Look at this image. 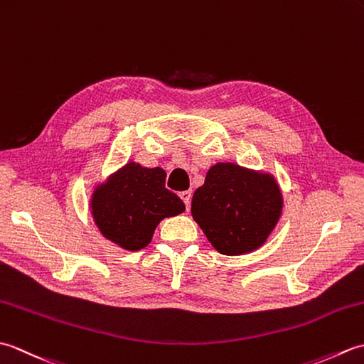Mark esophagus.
I'll use <instances>...</instances> for the list:
<instances>
[{
    "label": "esophagus",
    "instance_id": "obj_1",
    "mask_svg": "<svg viewBox=\"0 0 364 364\" xmlns=\"http://www.w3.org/2000/svg\"><path fill=\"white\" fill-rule=\"evenodd\" d=\"M180 197H181V200L184 202V205L189 208L191 198H192V192L191 191H183V192H180Z\"/></svg>",
    "mask_w": 364,
    "mask_h": 364
}]
</instances>
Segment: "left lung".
Returning a JSON list of instances; mask_svg holds the SVG:
<instances>
[{"mask_svg":"<svg viewBox=\"0 0 364 364\" xmlns=\"http://www.w3.org/2000/svg\"><path fill=\"white\" fill-rule=\"evenodd\" d=\"M283 192L267 170L215 162L192 196V218L215 250L227 257L266 244L283 214Z\"/></svg>","mask_w":364,"mask_h":364,"instance_id":"8db88e82","label":"left lung"}]
</instances>
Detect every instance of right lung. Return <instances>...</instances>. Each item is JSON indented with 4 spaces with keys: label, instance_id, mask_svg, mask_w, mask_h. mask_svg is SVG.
I'll use <instances>...</instances> for the list:
<instances>
[{
    "label": "right lung",
    "instance_id": "1",
    "mask_svg": "<svg viewBox=\"0 0 364 364\" xmlns=\"http://www.w3.org/2000/svg\"><path fill=\"white\" fill-rule=\"evenodd\" d=\"M89 210L103 237L123 250L137 252L150 244L162 219L181 214L186 206L166 189L164 168L128 161L94 184Z\"/></svg>",
    "mask_w": 364,
    "mask_h": 364
}]
</instances>
